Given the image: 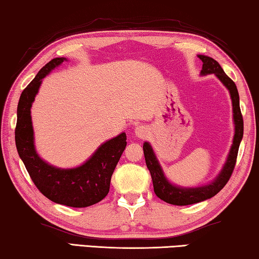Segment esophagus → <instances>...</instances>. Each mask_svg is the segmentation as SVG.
I'll use <instances>...</instances> for the list:
<instances>
[{"mask_svg":"<svg viewBox=\"0 0 259 259\" xmlns=\"http://www.w3.org/2000/svg\"><path fill=\"white\" fill-rule=\"evenodd\" d=\"M148 134H149V130L145 125L141 124L135 128V135H136V137L138 138H146L148 137Z\"/></svg>","mask_w":259,"mask_h":259,"instance_id":"obj_1","label":"esophagus"}]
</instances>
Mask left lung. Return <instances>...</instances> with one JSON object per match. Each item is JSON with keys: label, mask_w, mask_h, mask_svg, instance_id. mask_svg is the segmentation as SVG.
I'll use <instances>...</instances> for the list:
<instances>
[{"label": "left lung", "mask_w": 259, "mask_h": 259, "mask_svg": "<svg viewBox=\"0 0 259 259\" xmlns=\"http://www.w3.org/2000/svg\"><path fill=\"white\" fill-rule=\"evenodd\" d=\"M198 57L203 63L201 75L215 74L230 93L231 102H233L235 135L228 158H227V161L225 166L221 169V172L219 173V176L211 183L200 187H180L169 183L164 175L163 168H161L151 145L148 142L144 143L143 151H144L146 166H148L150 173H151L154 193L163 201L171 204H177V206H187V204L204 201V200L213 198L214 195L218 194L226 186V184L228 183L231 175H233L235 165H236L238 148H240L243 137V117L240 108V96H238L236 84L226 74L222 67L220 66V64L214 60L213 58L202 55H199Z\"/></svg>", "instance_id": "1"}]
</instances>
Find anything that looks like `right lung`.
<instances>
[{
  "instance_id": "1",
  "label": "right lung",
  "mask_w": 259,
  "mask_h": 259,
  "mask_svg": "<svg viewBox=\"0 0 259 259\" xmlns=\"http://www.w3.org/2000/svg\"><path fill=\"white\" fill-rule=\"evenodd\" d=\"M65 60L66 58H55L49 61L22 92L17 107L15 142L26 171L41 194L56 203L83 208L106 198L111 176L126 146V135L122 133L103 143L86 163L74 168L52 166L38 156L33 143L31 106L41 80Z\"/></svg>"
}]
</instances>
